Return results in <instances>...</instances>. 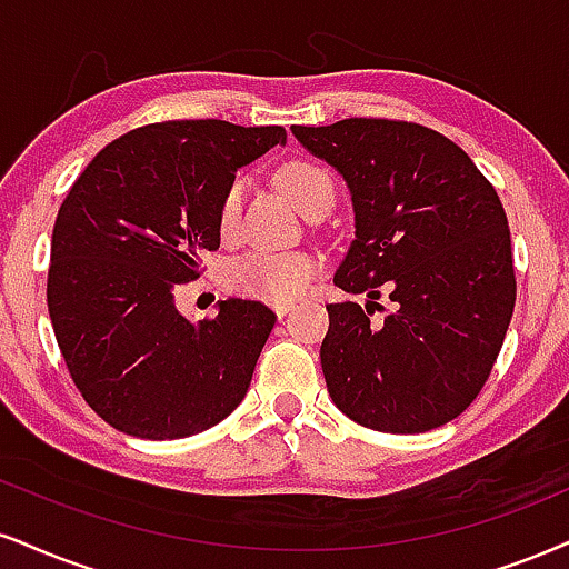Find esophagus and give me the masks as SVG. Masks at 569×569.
Instances as JSON below:
<instances>
[{"label": "esophagus", "mask_w": 569, "mask_h": 569, "mask_svg": "<svg viewBox=\"0 0 569 569\" xmlns=\"http://www.w3.org/2000/svg\"><path fill=\"white\" fill-rule=\"evenodd\" d=\"M289 310H291V305H289V302H276V305H272V312H276L278 318H283V315L289 312Z\"/></svg>", "instance_id": "esophagus-1"}]
</instances>
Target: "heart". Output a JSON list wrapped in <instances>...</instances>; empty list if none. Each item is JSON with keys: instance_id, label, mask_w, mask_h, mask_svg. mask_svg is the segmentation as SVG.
Instances as JSON below:
<instances>
[{"instance_id": "heart-1", "label": "heart", "mask_w": 569, "mask_h": 569, "mask_svg": "<svg viewBox=\"0 0 569 569\" xmlns=\"http://www.w3.org/2000/svg\"><path fill=\"white\" fill-rule=\"evenodd\" d=\"M278 188L291 198L299 211L318 203L323 196H333V182L323 167L312 161H289L278 169ZM241 182H232L219 203L217 230L222 241H232L241 222ZM318 257L307 251H249L232 259L228 267V286L236 293L264 302H291L302 293L318 272Z\"/></svg>"}]
</instances>
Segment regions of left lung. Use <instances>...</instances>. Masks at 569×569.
<instances>
[{
    "label": "left lung",
    "instance_id": "left-lung-1",
    "mask_svg": "<svg viewBox=\"0 0 569 569\" xmlns=\"http://www.w3.org/2000/svg\"><path fill=\"white\" fill-rule=\"evenodd\" d=\"M345 177L355 241L333 283L395 310L326 305V387L360 427L419 435L453 421L488 381L515 312L511 236L496 188L448 137L410 121L291 127Z\"/></svg>",
    "mask_w": 569,
    "mask_h": 569
}]
</instances>
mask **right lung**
Masks as SVG:
<instances>
[{"label": "right lung", "mask_w": 569, "mask_h": 569, "mask_svg": "<svg viewBox=\"0 0 569 569\" xmlns=\"http://www.w3.org/2000/svg\"><path fill=\"white\" fill-rule=\"evenodd\" d=\"M283 142V127L161 121L108 142L68 190L47 307L73 385L119 432L180 440L241 406L276 312L224 299L217 318L190 323L174 291L219 249L238 169Z\"/></svg>", "instance_id": "right-lung-1"}]
</instances>
